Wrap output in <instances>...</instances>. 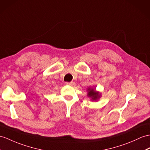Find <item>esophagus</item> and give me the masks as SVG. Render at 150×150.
<instances>
[{"mask_svg": "<svg viewBox=\"0 0 150 150\" xmlns=\"http://www.w3.org/2000/svg\"><path fill=\"white\" fill-rule=\"evenodd\" d=\"M66 85L71 86H74L75 85H76V83L74 82H73V81H72V82H66Z\"/></svg>", "mask_w": 150, "mask_h": 150, "instance_id": "34e87169", "label": "esophagus"}]
</instances>
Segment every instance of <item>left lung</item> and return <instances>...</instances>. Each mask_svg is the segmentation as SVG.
<instances>
[{
    "mask_svg": "<svg viewBox=\"0 0 150 150\" xmlns=\"http://www.w3.org/2000/svg\"><path fill=\"white\" fill-rule=\"evenodd\" d=\"M88 90H89V92H88V96L92 97V100H97L98 98V93H96V91H95V90H93V89L89 88Z\"/></svg>",
    "mask_w": 150,
    "mask_h": 150,
    "instance_id": "obj_1",
    "label": "left lung"
}]
</instances>
